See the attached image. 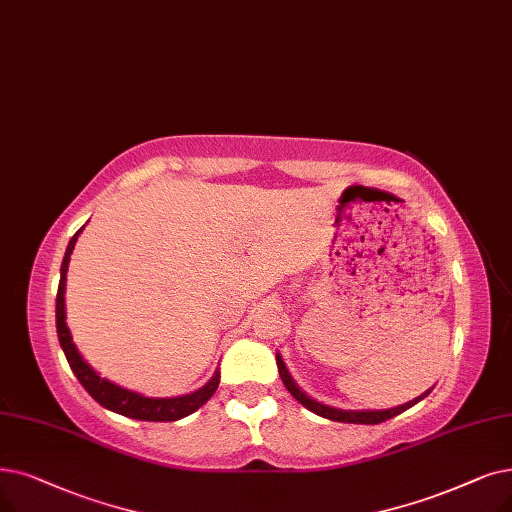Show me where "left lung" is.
Listing matches in <instances>:
<instances>
[{
  "instance_id": "left-lung-1",
  "label": "left lung",
  "mask_w": 512,
  "mask_h": 512,
  "mask_svg": "<svg viewBox=\"0 0 512 512\" xmlns=\"http://www.w3.org/2000/svg\"><path fill=\"white\" fill-rule=\"evenodd\" d=\"M276 364H278V372H280V379H282L284 387L288 389V393H291L297 399L299 404H303L307 410H311L322 418L337 420V422H351V425H379V422H385V420H389L397 414L406 412L408 408H412L414 404L420 402V399H425L431 393V389H429L422 395H418L416 399H412V402H408L404 406H397V408H389V410H341V408H332V406L320 404V402H316L314 397H309L307 393H303L299 389V385L293 381V376H291V372H288L280 353H276Z\"/></svg>"
}]
</instances>
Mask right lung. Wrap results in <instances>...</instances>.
<instances>
[{
  "mask_svg": "<svg viewBox=\"0 0 512 512\" xmlns=\"http://www.w3.org/2000/svg\"><path fill=\"white\" fill-rule=\"evenodd\" d=\"M85 228V226H83ZM83 228L69 240V247H66L62 268H60V284H58V295H56V330H58V341L66 355V362H69L71 370L75 372L77 381L83 385V389L90 393L100 406L106 410H113L117 414H123L127 418H138V420H150V422H171L180 420L192 412H196L201 406H205L211 395L217 391L219 385V370H215L213 379L182 397H144L136 391L123 389L115 383H110L87 364L77 345L73 343L71 330L66 326V311H64V291H66V272H69V261L75 249V242Z\"/></svg>",
  "mask_w": 512,
  "mask_h": 512,
  "instance_id": "add662e5",
  "label": "right lung"
}]
</instances>
